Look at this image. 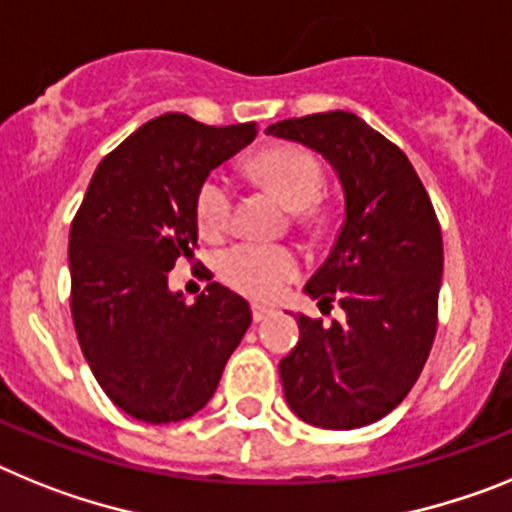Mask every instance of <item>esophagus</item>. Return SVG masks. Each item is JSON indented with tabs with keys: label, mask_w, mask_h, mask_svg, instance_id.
<instances>
[{
	"label": "esophagus",
	"mask_w": 512,
	"mask_h": 512,
	"mask_svg": "<svg viewBox=\"0 0 512 512\" xmlns=\"http://www.w3.org/2000/svg\"><path fill=\"white\" fill-rule=\"evenodd\" d=\"M270 314H273V309H270V306L252 304V319H255V322H262V319H268Z\"/></svg>",
	"instance_id": "1"
}]
</instances>
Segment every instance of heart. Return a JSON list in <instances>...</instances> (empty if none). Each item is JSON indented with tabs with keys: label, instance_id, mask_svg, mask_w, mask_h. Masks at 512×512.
Here are the masks:
<instances>
[{
	"label": "heart",
	"instance_id": "heart-1",
	"mask_svg": "<svg viewBox=\"0 0 512 512\" xmlns=\"http://www.w3.org/2000/svg\"><path fill=\"white\" fill-rule=\"evenodd\" d=\"M255 180L268 185L296 211L299 221L317 219V201L324 193V170L311 151L299 146H275L250 162ZM234 211V190L229 180L211 175L195 195V219L206 237H219L229 229ZM301 270L299 255L281 244L242 242L219 257V275L234 291L252 299H275Z\"/></svg>",
	"mask_w": 512,
	"mask_h": 512
}]
</instances>
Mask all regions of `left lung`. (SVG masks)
Segmentation results:
<instances>
[{
    "label": "left lung",
    "instance_id": "left-lung-1",
    "mask_svg": "<svg viewBox=\"0 0 512 512\" xmlns=\"http://www.w3.org/2000/svg\"><path fill=\"white\" fill-rule=\"evenodd\" d=\"M268 133L322 154L345 193L340 234L304 286L345 319L296 317L299 342L278 366L286 402L314 428H363L410 394L433 348L441 224L407 154L355 113L288 118Z\"/></svg>",
    "mask_w": 512,
    "mask_h": 512
}]
</instances>
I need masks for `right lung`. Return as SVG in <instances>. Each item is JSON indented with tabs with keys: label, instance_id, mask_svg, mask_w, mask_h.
I'll list each match as a JSON object with an SVG mask.
<instances>
[{
	"label": "right lung",
	"instance_id": "right-lung-1",
	"mask_svg": "<svg viewBox=\"0 0 512 512\" xmlns=\"http://www.w3.org/2000/svg\"><path fill=\"white\" fill-rule=\"evenodd\" d=\"M257 136L164 113L102 159L69 231L71 319L97 384L126 415L162 425L195 415L252 322L221 283L185 304L170 270L193 260L195 195Z\"/></svg>",
	"mask_w": 512,
	"mask_h": 512
}]
</instances>
